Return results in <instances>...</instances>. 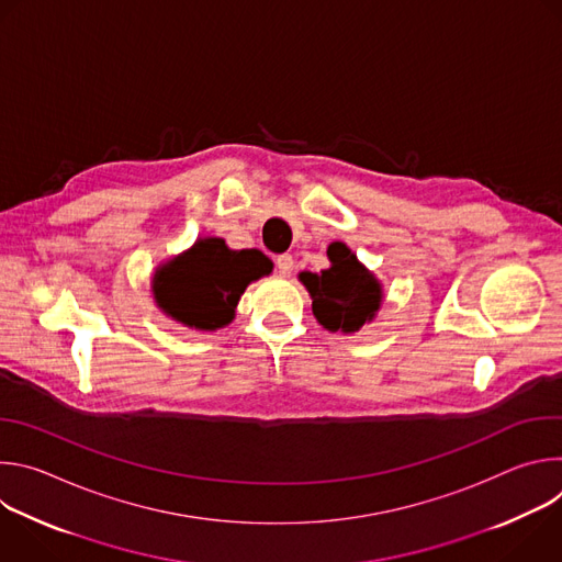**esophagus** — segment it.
<instances>
[{"mask_svg": "<svg viewBox=\"0 0 562 562\" xmlns=\"http://www.w3.org/2000/svg\"><path fill=\"white\" fill-rule=\"evenodd\" d=\"M276 267H278V273H280L282 278H289V276L293 273V267H295V262H293V256H289V254H282V256H278V260H276Z\"/></svg>", "mask_w": 562, "mask_h": 562, "instance_id": "34e87169", "label": "esophagus"}]
</instances>
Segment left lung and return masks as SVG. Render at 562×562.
<instances>
[{
	"mask_svg": "<svg viewBox=\"0 0 562 562\" xmlns=\"http://www.w3.org/2000/svg\"><path fill=\"white\" fill-rule=\"evenodd\" d=\"M327 256L329 269L300 273L313 297V315L329 331H358L380 308V284L342 243H334Z\"/></svg>",
	"mask_w": 562,
	"mask_h": 562,
	"instance_id": "left-lung-1",
	"label": "left lung"
}]
</instances>
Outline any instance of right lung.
<instances>
[{
  "label": "right lung",
  "instance_id": "1",
  "mask_svg": "<svg viewBox=\"0 0 562 562\" xmlns=\"http://www.w3.org/2000/svg\"><path fill=\"white\" fill-rule=\"evenodd\" d=\"M267 273L271 260L262 251H231L224 239L204 237L157 271L155 297L178 323L213 331L231 323L247 284Z\"/></svg>",
  "mask_w": 562,
  "mask_h": 562
}]
</instances>
